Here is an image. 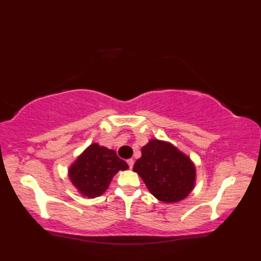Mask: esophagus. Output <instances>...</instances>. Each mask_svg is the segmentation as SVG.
Wrapping results in <instances>:
<instances>
[{
  "mask_svg": "<svg viewBox=\"0 0 261 261\" xmlns=\"http://www.w3.org/2000/svg\"><path fill=\"white\" fill-rule=\"evenodd\" d=\"M126 163H127V165H129V167H130V168H132V167H134L135 160L132 159V158H130V159H127V160H126Z\"/></svg>",
  "mask_w": 261,
  "mask_h": 261,
  "instance_id": "obj_1",
  "label": "esophagus"
}]
</instances>
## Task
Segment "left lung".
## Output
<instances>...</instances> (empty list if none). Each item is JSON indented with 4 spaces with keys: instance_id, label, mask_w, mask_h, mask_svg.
Listing matches in <instances>:
<instances>
[{
    "instance_id": "8db88e82",
    "label": "left lung",
    "mask_w": 261,
    "mask_h": 261,
    "mask_svg": "<svg viewBox=\"0 0 261 261\" xmlns=\"http://www.w3.org/2000/svg\"><path fill=\"white\" fill-rule=\"evenodd\" d=\"M134 170L154 197L165 203L184 199L195 181V167L186 154L168 142L150 140L141 149Z\"/></svg>"
}]
</instances>
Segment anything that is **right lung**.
Wrapping results in <instances>:
<instances>
[{"mask_svg":"<svg viewBox=\"0 0 261 261\" xmlns=\"http://www.w3.org/2000/svg\"><path fill=\"white\" fill-rule=\"evenodd\" d=\"M127 169L114 150L93 143L69 168V178L82 195L97 197L108 190L113 176Z\"/></svg>","mask_w":261,"mask_h":261,"instance_id":"obj_1","label":"right lung"}]
</instances>
